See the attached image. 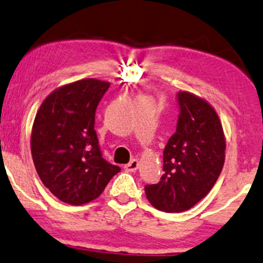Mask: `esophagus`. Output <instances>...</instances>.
Here are the masks:
<instances>
[{
	"instance_id": "1",
	"label": "esophagus",
	"mask_w": 263,
	"mask_h": 263,
	"mask_svg": "<svg viewBox=\"0 0 263 263\" xmlns=\"http://www.w3.org/2000/svg\"><path fill=\"white\" fill-rule=\"evenodd\" d=\"M138 167H139V161H138L137 159H133L130 162L126 163V165L124 166V168L126 170V171H129V172L137 171Z\"/></svg>"
}]
</instances>
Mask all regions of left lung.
Here are the masks:
<instances>
[{"instance_id":"8db88e82","label":"left lung","mask_w":263,"mask_h":263,"mask_svg":"<svg viewBox=\"0 0 263 263\" xmlns=\"http://www.w3.org/2000/svg\"><path fill=\"white\" fill-rule=\"evenodd\" d=\"M180 116L176 133L163 150V175L145 186L156 209L181 213L211 192L225 161V135L218 113L205 100L187 91L177 95Z\"/></svg>"}]
</instances>
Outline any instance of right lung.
Returning a JSON list of instances; mask_svg holds the SVG:
<instances>
[{
  "label": "right lung",
  "mask_w": 263,
  "mask_h": 263,
  "mask_svg": "<svg viewBox=\"0 0 263 263\" xmlns=\"http://www.w3.org/2000/svg\"><path fill=\"white\" fill-rule=\"evenodd\" d=\"M110 83L83 79L51 92L34 119L30 150L40 180L61 202L82 205L100 197L120 167L102 157L95 113Z\"/></svg>",
  "instance_id": "obj_1"
}]
</instances>
